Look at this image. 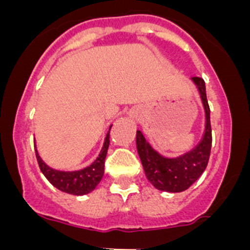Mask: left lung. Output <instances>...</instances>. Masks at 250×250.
Listing matches in <instances>:
<instances>
[{
    "mask_svg": "<svg viewBox=\"0 0 250 250\" xmlns=\"http://www.w3.org/2000/svg\"><path fill=\"white\" fill-rule=\"evenodd\" d=\"M202 99L205 111V130L196 146L182 155L167 158L150 145L141 130L136 131V149L146 179L161 191L180 193L187 190L204 173L211 149L210 109L208 105L205 83L202 77H191Z\"/></svg>",
    "mask_w": 250,
    "mask_h": 250,
    "instance_id": "8db88e82",
    "label": "left lung"
}]
</instances>
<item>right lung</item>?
<instances>
[{"label":"right lung","instance_id":"obj_1","mask_svg":"<svg viewBox=\"0 0 250 250\" xmlns=\"http://www.w3.org/2000/svg\"><path fill=\"white\" fill-rule=\"evenodd\" d=\"M111 126L112 125H110L109 131L106 134L105 141H104V145L101 147V151L98 158L95 159L94 163H91L89 167L80 170L65 171V170H56L54 167H48L45 161L41 159V156L39 155V151L35 146L39 167L48 182L55 188H57L59 190L63 191V193L72 194V195H85V194L91 193L95 188L98 187L104 176L105 158L106 154H107V149H109Z\"/></svg>","mask_w":250,"mask_h":250}]
</instances>
